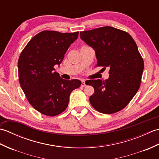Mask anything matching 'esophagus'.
<instances>
[{
	"instance_id": "esophagus-1",
	"label": "esophagus",
	"mask_w": 159,
	"mask_h": 159,
	"mask_svg": "<svg viewBox=\"0 0 159 159\" xmlns=\"http://www.w3.org/2000/svg\"><path fill=\"white\" fill-rule=\"evenodd\" d=\"M85 86H86V84H85V80H83L82 82H81V87H85Z\"/></svg>"
}]
</instances>
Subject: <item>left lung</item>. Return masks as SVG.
Wrapping results in <instances>:
<instances>
[{
  "label": "left lung",
  "instance_id": "left-lung-1",
  "mask_svg": "<svg viewBox=\"0 0 159 159\" xmlns=\"http://www.w3.org/2000/svg\"><path fill=\"white\" fill-rule=\"evenodd\" d=\"M80 35L95 50L96 66L109 67L108 79L87 80L86 85L94 88L89 98L91 104L104 114L122 110L139 89L144 69L135 42L127 32L108 26L81 31Z\"/></svg>",
  "mask_w": 159,
  "mask_h": 159
}]
</instances>
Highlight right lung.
<instances>
[{
  "label": "right lung",
  "mask_w": 159,
  "mask_h": 159,
  "mask_svg": "<svg viewBox=\"0 0 159 159\" xmlns=\"http://www.w3.org/2000/svg\"><path fill=\"white\" fill-rule=\"evenodd\" d=\"M79 32L43 31L30 40L20 54L19 82L31 105L47 116L61 113L68 106L70 95L81 85L77 79L64 80L55 72Z\"/></svg>",
  "instance_id": "add662e5"
}]
</instances>
